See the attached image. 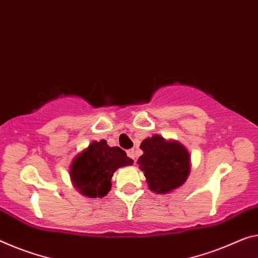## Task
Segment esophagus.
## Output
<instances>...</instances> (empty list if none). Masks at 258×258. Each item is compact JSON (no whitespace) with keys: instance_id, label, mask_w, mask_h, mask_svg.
<instances>
[{"instance_id":"1","label":"esophagus","mask_w":258,"mask_h":258,"mask_svg":"<svg viewBox=\"0 0 258 258\" xmlns=\"http://www.w3.org/2000/svg\"><path fill=\"white\" fill-rule=\"evenodd\" d=\"M126 154H128L129 158H132V159L135 161V158H136V153H135V150L134 149H130L126 151Z\"/></svg>"}]
</instances>
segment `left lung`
Here are the masks:
<instances>
[{"instance_id": "left-lung-1", "label": "left lung", "mask_w": 258, "mask_h": 258, "mask_svg": "<svg viewBox=\"0 0 258 258\" xmlns=\"http://www.w3.org/2000/svg\"><path fill=\"white\" fill-rule=\"evenodd\" d=\"M141 149L144 153L137 164L144 172L150 190L165 194L184 183L190 170V158L183 145L154 135L142 142Z\"/></svg>"}]
</instances>
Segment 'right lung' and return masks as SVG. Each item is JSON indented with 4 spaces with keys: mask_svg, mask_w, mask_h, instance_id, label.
I'll return each mask as SVG.
<instances>
[{
    "mask_svg": "<svg viewBox=\"0 0 258 258\" xmlns=\"http://www.w3.org/2000/svg\"><path fill=\"white\" fill-rule=\"evenodd\" d=\"M133 159L120 148H110L106 141L93 142L75 158L70 176L83 195L104 197L110 190V179L117 168L133 164Z\"/></svg>",
    "mask_w": 258,
    "mask_h": 258,
    "instance_id": "add662e5",
    "label": "right lung"
}]
</instances>
